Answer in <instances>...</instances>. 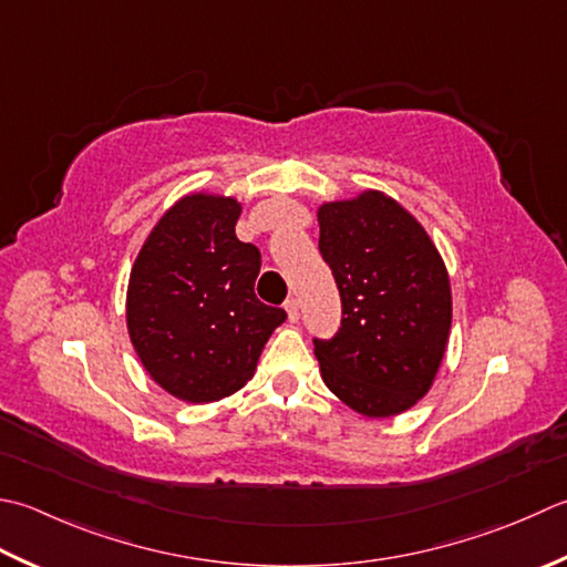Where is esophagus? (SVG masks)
I'll list each match as a JSON object with an SVG mask.
<instances>
[{
    "label": "esophagus",
    "mask_w": 567,
    "mask_h": 567,
    "mask_svg": "<svg viewBox=\"0 0 567 567\" xmlns=\"http://www.w3.org/2000/svg\"><path fill=\"white\" fill-rule=\"evenodd\" d=\"M285 312H287V317H290V321H297L299 319V302L295 297H290L285 302Z\"/></svg>",
    "instance_id": "34e87169"
}]
</instances>
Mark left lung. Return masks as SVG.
<instances>
[{
    "instance_id": "1",
    "label": "left lung",
    "mask_w": 567,
    "mask_h": 567,
    "mask_svg": "<svg viewBox=\"0 0 567 567\" xmlns=\"http://www.w3.org/2000/svg\"><path fill=\"white\" fill-rule=\"evenodd\" d=\"M319 252L341 295L334 339H315L321 379L365 417L401 415L445 359L452 290L442 255L413 214L383 192L321 204Z\"/></svg>"
}]
</instances>
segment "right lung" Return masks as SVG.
I'll return each instance as SVG.
<instances>
[{
  "label": "right lung",
  "instance_id": "obj_1",
  "mask_svg": "<svg viewBox=\"0 0 567 567\" xmlns=\"http://www.w3.org/2000/svg\"><path fill=\"white\" fill-rule=\"evenodd\" d=\"M233 196L188 194L157 220L127 285V331L150 379L186 403L246 385L285 309L255 297L260 250Z\"/></svg>",
  "mask_w": 567,
  "mask_h": 567
}]
</instances>
